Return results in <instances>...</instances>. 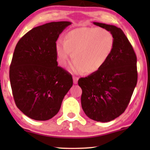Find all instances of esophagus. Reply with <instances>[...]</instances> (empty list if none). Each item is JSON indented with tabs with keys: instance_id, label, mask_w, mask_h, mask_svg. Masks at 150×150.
I'll return each mask as SVG.
<instances>
[{
	"instance_id": "obj_1",
	"label": "esophagus",
	"mask_w": 150,
	"mask_h": 150,
	"mask_svg": "<svg viewBox=\"0 0 150 150\" xmlns=\"http://www.w3.org/2000/svg\"><path fill=\"white\" fill-rule=\"evenodd\" d=\"M78 81H79V77L74 76H73V82H74V83L77 84Z\"/></svg>"
}]
</instances>
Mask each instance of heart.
Here are the masks:
<instances>
[{
  "mask_svg": "<svg viewBox=\"0 0 150 150\" xmlns=\"http://www.w3.org/2000/svg\"><path fill=\"white\" fill-rule=\"evenodd\" d=\"M115 47V38L103 28L81 27L65 34L59 40L55 51L60 66L65 67L71 54L74 72L92 74L98 71L110 58Z\"/></svg>",
  "mask_w": 150,
  "mask_h": 150,
  "instance_id": "heart-1",
  "label": "heart"
}]
</instances>
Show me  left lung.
Returning <instances> with one entry per match:
<instances>
[{
    "label": "left lung",
    "instance_id": "left-lung-1",
    "mask_svg": "<svg viewBox=\"0 0 150 150\" xmlns=\"http://www.w3.org/2000/svg\"><path fill=\"white\" fill-rule=\"evenodd\" d=\"M112 33L115 47L105 65L95 73L81 78L82 108L88 117L108 122L122 115L128 106L137 83V56L120 28L93 22Z\"/></svg>",
    "mask_w": 150,
    "mask_h": 150
}]
</instances>
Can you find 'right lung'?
<instances>
[{"label":"right lung","instance_id":"obj_1","mask_svg":"<svg viewBox=\"0 0 150 150\" xmlns=\"http://www.w3.org/2000/svg\"><path fill=\"white\" fill-rule=\"evenodd\" d=\"M71 22H52L29 30L19 40L9 69L17 107L30 119L48 120L60 109L73 85L70 74L58 66L55 44Z\"/></svg>","mask_w":150,"mask_h":150}]
</instances>
